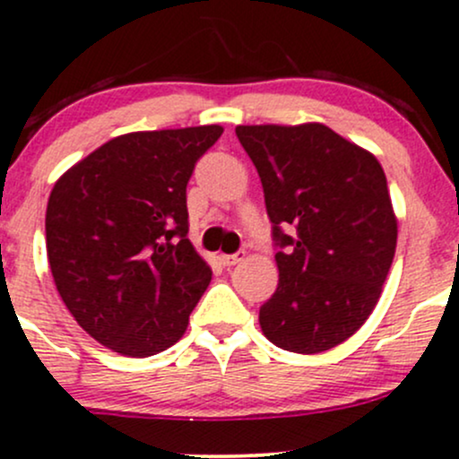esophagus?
Returning <instances> with one entry per match:
<instances>
[{"label":"esophagus","mask_w":459,"mask_h":459,"mask_svg":"<svg viewBox=\"0 0 459 459\" xmlns=\"http://www.w3.org/2000/svg\"><path fill=\"white\" fill-rule=\"evenodd\" d=\"M244 257H246L244 250H238L235 255H220V264L221 266H235V264L242 262Z\"/></svg>","instance_id":"obj_1"}]
</instances>
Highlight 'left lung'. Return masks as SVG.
I'll list each match as a JSON object with an SVG mask.
<instances>
[{"label": "left lung", "instance_id": "8db88e82", "mask_svg": "<svg viewBox=\"0 0 459 459\" xmlns=\"http://www.w3.org/2000/svg\"><path fill=\"white\" fill-rule=\"evenodd\" d=\"M235 134L262 178L279 246L262 332L297 354L332 350L368 321L394 262L398 221L383 167L321 123L238 125Z\"/></svg>", "mask_w": 459, "mask_h": 459}]
</instances>
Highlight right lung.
<instances>
[{"label":"right lung","instance_id":"add662e5","mask_svg":"<svg viewBox=\"0 0 459 459\" xmlns=\"http://www.w3.org/2000/svg\"><path fill=\"white\" fill-rule=\"evenodd\" d=\"M224 129L134 132L56 180L46 250L70 315L100 345L144 359L182 339L211 283L186 238V185Z\"/></svg>","mask_w":459,"mask_h":459}]
</instances>
